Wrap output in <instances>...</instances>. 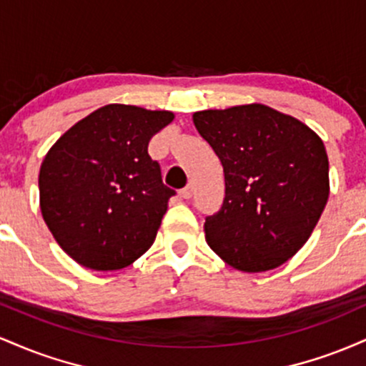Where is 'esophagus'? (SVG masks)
<instances>
[{"mask_svg": "<svg viewBox=\"0 0 366 366\" xmlns=\"http://www.w3.org/2000/svg\"><path fill=\"white\" fill-rule=\"evenodd\" d=\"M179 196L182 197V199H191V196H192V187H191V186H187V187L180 189V191H179Z\"/></svg>", "mask_w": 366, "mask_h": 366, "instance_id": "esophagus-1", "label": "esophagus"}]
</instances>
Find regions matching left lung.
Wrapping results in <instances>:
<instances>
[{
	"instance_id": "8db88e82",
	"label": "left lung",
	"mask_w": 366,
	"mask_h": 366,
	"mask_svg": "<svg viewBox=\"0 0 366 366\" xmlns=\"http://www.w3.org/2000/svg\"><path fill=\"white\" fill-rule=\"evenodd\" d=\"M220 158L225 199L204 222L207 242L247 274L292 258L312 236L329 199V158L308 125L251 103L192 115Z\"/></svg>"
}]
</instances>
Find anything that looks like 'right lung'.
Returning a JSON list of instances; mask_svg holds the SVG:
<instances>
[{
	"mask_svg": "<svg viewBox=\"0 0 366 366\" xmlns=\"http://www.w3.org/2000/svg\"><path fill=\"white\" fill-rule=\"evenodd\" d=\"M174 120L167 110L107 104L79 120L46 153L41 213L70 258L92 270H120L149 249L175 194L148 154Z\"/></svg>",
	"mask_w": 366,
	"mask_h": 366,
	"instance_id": "obj_1",
	"label": "right lung"
}]
</instances>
